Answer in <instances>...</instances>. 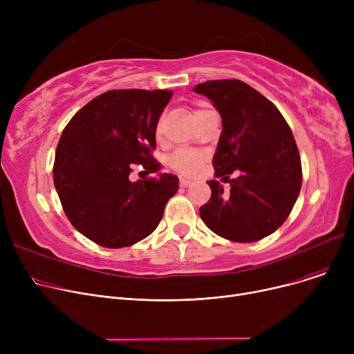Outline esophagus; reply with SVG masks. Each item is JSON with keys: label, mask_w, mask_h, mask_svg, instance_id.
Returning <instances> with one entry per match:
<instances>
[{"label": "esophagus", "mask_w": 354, "mask_h": 354, "mask_svg": "<svg viewBox=\"0 0 354 354\" xmlns=\"http://www.w3.org/2000/svg\"><path fill=\"white\" fill-rule=\"evenodd\" d=\"M189 183H191V180H189V179H187V178H183V176H180V178H179V185H180V187H182V188H187Z\"/></svg>", "instance_id": "1"}]
</instances>
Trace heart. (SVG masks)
<instances>
[{
  "label": "heart",
  "instance_id": "b5f03b06",
  "mask_svg": "<svg viewBox=\"0 0 354 354\" xmlns=\"http://www.w3.org/2000/svg\"><path fill=\"white\" fill-rule=\"evenodd\" d=\"M203 110H207V107H198L194 111L195 119L202 113ZM162 129H160V123L156 127V133L158 136L160 135ZM203 160V155L198 151H194V149H178L175 151L169 158H167V163L172 167L174 171L182 174V175H192L195 174L199 166Z\"/></svg>",
  "mask_w": 354,
  "mask_h": 354
}]
</instances>
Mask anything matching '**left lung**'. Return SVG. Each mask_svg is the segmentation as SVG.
Segmentation results:
<instances>
[{
    "mask_svg": "<svg viewBox=\"0 0 354 354\" xmlns=\"http://www.w3.org/2000/svg\"><path fill=\"white\" fill-rule=\"evenodd\" d=\"M222 119L212 159L215 176L230 180L231 191L212 179L211 199L199 208L205 225L234 243H254L280 228L301 189V160L291 129L261 93L241 80H211L195 86ZM236 170L239 176L228 180Z\"/></svg>",
    "mask_w": 354,
    "mask_h": 354,
    "instance_id": "1",
    "label": "left lung"
}]
</instances>
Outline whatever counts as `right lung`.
<instances>
[{
  "label": "right lung",
  "instance_id": "obj_1",
  "mask_svg": "<svg viewBox=\"0 0 354 354\" xmlns=\"http://www.w3.org/2000/svg\"><path fill=\"white\" fill-rule=\"evenodd\" d=\"M171 90H110L90 100L64 127L53 179L71 225L106 248L151 235L179 189L171 174L129 179L136 165L156 174V126Z\"/></svg>",
  "mask_w": 354,
  "mask_h": 354
}]
</instances>
